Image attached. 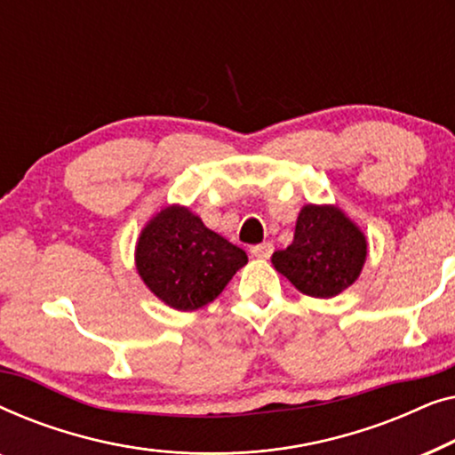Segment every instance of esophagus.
I'll use <instances>...</instances> for the list:
<instances>
[{
  "instance_id": "1",
  "label": "esophagus",
  "mask_w": 455,
  "mask_h": 455,
  "mask_svg": "<svg viewBox=\"0 0 455 455\" xmlns=\"http://www.w3.org/2000/svg\"><path fill=\"white\" fill-rule=\"evenodd\" d=\"M271 252H273V244H269V242H263V244H257L251 248V254L257 259H269Z\"/></svg>"
}]
</instances>
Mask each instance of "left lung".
Wrapping results in <instances>:
<instances>
[{
	"mask_svg": "<svg viewBox=\"0 0 455 455\" xmlns=\"http://www.w3.org/2000/svg\"><path fill=\"white\" fill-rule=\"evenodd\" d=\"M364 260V234L331 204L302 207L291 244L271 257L273 267L296 290L313 298H333L350 288Z\"/></svg>",
	"mask_w": 455,
	"mask_h": 455,
	"instance_id": "left-lung-1",
	"label": "left lung"
}]
</instances>
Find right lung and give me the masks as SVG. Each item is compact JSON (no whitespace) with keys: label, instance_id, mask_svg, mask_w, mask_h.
<instances>
[{"label":"right lung","instance_id":"add662e5","mask_svg":"<svg viewBox=\"0 0 455 455\" xmlns=\"http://www.w3.org/2000/svg\"><path fill=\"white\" fill-rule=\"evenodd\" d=\"M246 252L211 232L190 209H161L140 232L136 269L147 288L167 307L196 310L213 302L240 267Z\"/></svg>","mask_w":455,"mask_h":455}]
</instances>
